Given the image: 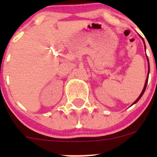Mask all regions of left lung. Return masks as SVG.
I'll return each mask as SVG.
<instances>
[{
    "label": "left lung",
    "mask_w": 157,
    "mask_h": 157,
    "mask_svg": "<svg viewBox=\"0 0 157 157\" xmlns=\"http://www.w3.org/2000/svg\"><path fill=\"white\" fill-rule=\"evenodd\" d=\"M144 40V39H143ZM144 44L145 45V43H144ZM145 48H146V47H145ZM147 60H148V58H147ZM149 73H150V64H149V61H148V75H147V80H146V82H145V84H144V89H143V90H142V93H140V96H139V97L137 98V99H136L135 101H134V103L132 104V105H134V104H135L136 102H138V100L139 99H140V98H141V96H143V94H144V93L145 92V90H146V87H147V82H148V77H149Z\"/></svg>",
    "instance_id": "left-lung-1"
}]
</instances>
